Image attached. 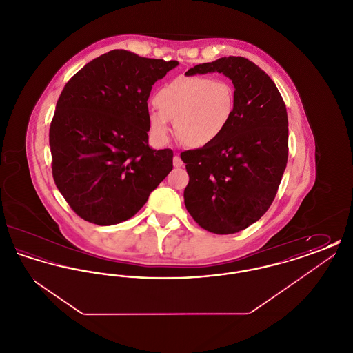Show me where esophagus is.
<instances>
[{"label":"esophagus","mask_w":353,"mask_h":353,"mask_svg":"<svg viewBox=\"0 0 353 353\" xmlns=\"http://www.w3.org/2000/svg\"><path fill=\"white\" fill-rule=\"evenodd\" d=\"M183 160H181V157L179 156V154H174V157H173V165L176 167V168H180V167H183Z\"/></svg>","instance_id":"esophagus-1"}]
</instances>
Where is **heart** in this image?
Instances as JSON below:
<instances>
[{"instance_id":"heart-1","label":"heart","mask_w":353,"mask_h":353,"mask_svg":"<svg viewBox=\"0 0 353 353\" xmlns=\"http://www.w3.org/2000/svg\"><path fill=\"white\" fill-rule=\"evenodd\" d=\"M148 115L153 139L165 144L170 120L179 139L189 147L210 145L226 134L235 110L233 84L201 75H180L161 85Z\"/></svg>"}]
</instances>
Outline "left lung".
<instances>
[{
	"label": "left lung",
	"instance_id": "obj_1",
	"mask_svg": "<svg viewBox=\"0 0 353 353\" xmlns=\"http://www.w3.org/2000/svg\"><path fill=\"white\" fill-rule=\"evenodd\" d=\"M216 71L234 84V115L219 141L181 152L189 174L184 201L202 229L234 234L261 219L276 196L288 157V119L272 79L243 57L197 65L186 75Z\"/></svg>",
	"mask_w": 353,
	"mask_h": 353
}]
</instances>
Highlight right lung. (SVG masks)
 Instances as JSON below:
<instances>
[{"mask_svg": "<svg viewBox=\"0 0 353 353\" xmlns=\"http://www.w3.org/2000/svg\"><path fill=\"white\" fill-rule=\"evenodd\" d=\"M179 65L112 50L63 87L51 120L58 190L84 221L108 226L134 217L173 168L172 150L148 145L152 85Z\"/></svg>", "mask_w": 353, "mask_h": 353, "instance_id": "add662e5", "label": "right lung"}]
</instances>
